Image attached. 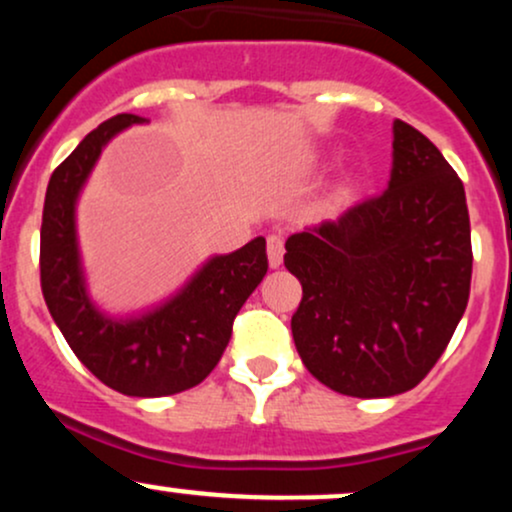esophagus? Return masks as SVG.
<instances>
[{
  "instance_id": "1",
  "label": "esophagus",
  "mask_w": 512,
  "mask_h": 512,
  "mask_svg": "<svg viewBox=\"0 0 512 512\" xmlns=\"http://www.w3.org/2000/svg\"><path fill=\"white\" fill-rule=\"evenodd\" d=\"M267 257H269V267L272 269L281 267V262H284V238L276 236V233L267 238Z\"/></svg>"
}]
</instances>
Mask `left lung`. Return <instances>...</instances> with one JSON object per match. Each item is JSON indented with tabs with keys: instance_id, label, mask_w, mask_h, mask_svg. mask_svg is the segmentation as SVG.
Here are the masks:
<instances>
[{
	"instance_id": "left-lung-1",
	"label": "left lung",
	"mask_w": 512,
	"mask_h": 512,
	"mask_svg": "<svg viewBox=\"0 0 512 512\" xmlns=\"http://www.w3.org/2000/svg\"><path fill=\"white\" fill-rule=\"evenodd\" d=\"M387 190L293 233L286 269L303 298L291 317L305 368L339 395L392 397L436 366L472 284L464 185L431 139L392 125Z\"/></svg>"
}]
</instances>
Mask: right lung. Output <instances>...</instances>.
I'll return each instance as SVG.
<instances>
[{
	"label": "right lung",
	"instance_id": "1",
	"mask_svg": "<svg viewBox=\"0 0 512 512\" xmlns=\"http://www.w3.org/2000/svg\"><path fill=\"white\" fill-rule=\"evenodd\" d=\"M149 122L115 115L55 168L40 226V286L52 320L101 383L129 397H163L202 383L221 361L233 320L267 274L264 238L216 255L166 303L134 317H110L86 291L76 240V199L103 146L122 129Z\"/></svg>",
	"mask_w": 512,
	"mask_h": 512
}]
</instances>
